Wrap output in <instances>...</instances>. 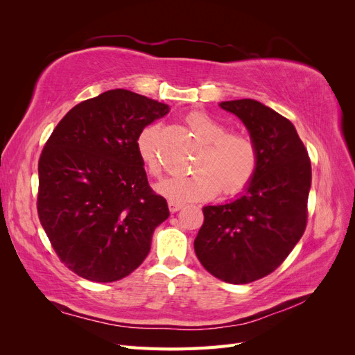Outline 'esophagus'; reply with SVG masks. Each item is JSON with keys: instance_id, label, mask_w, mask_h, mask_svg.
Segmentation results:
<instances>
[{"instance_id": "obj_1", "label": "esophagus", "mask_w": 355, "mask_h": 355, "mask_svg": "<svg viewBox=\"0 0 355 355\" xmlns=\"http://www.w3.org/2000/svg\"><path fill=\"white\" fill-rule=\"evenodd\" d=\"M182 207H184V204L182 202H178V201H168V210L171 213H176L179 211Z\"/></svg>"}]
</instances>
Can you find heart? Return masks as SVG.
<instances>
[{
  "label": "heart",
  "mask_w": 355,
  "mask_h": 355,
  "mask_svg": "<svg viewBox=\"0 0 355 355\" xmlns=\"http://www.w3.org/2000/svg\"><path fill=\"white\" fill-rule=\"evenodd\" d=\"M187 124L204 148L196 161L197 170L158 182L155 189L171 201L206 200L218 194H239L253 179L257 168V148L253 139L240 132H228L227 125L211 115L196 111ZM158 127L149 125L136 141L139 158L153 176H159L163 164L157 154Z\"/></svg>",
  "instance_id": "b5f03b06"
}]
</instances>
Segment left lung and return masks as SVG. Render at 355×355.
<instances>
[{
  "instance_id": "left-lung-1",
  "label": "left lung",
  "mask_w": 355,
  "mask_h": 355,
  "mask_svg": "<svg viewBox=\"0 0 355 355\" xmlns=\"http://www.w3.org/2000/svg\"><path fill=\"white\" fill-rule=\"evenodd\" d=\"M219 106L243 121L259 157L241 197L202 207L194 249L211 275L247 284L275 271L304 235L311 161L295 125L263 103L239 99Z\"/></svg>"
}]
</instances>
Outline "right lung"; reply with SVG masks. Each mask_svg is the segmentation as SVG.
<instances>
[{
	"label": "right lung",
	"mask_w": 355,
	"mask_h": 355,
	"mask_svg": "<svg viewBox=\"0 0 355 355\" xmlns=\"http://www.w3.org/2000/svg\"><path fill=\"white\" fill-rule=\"evenodd\" d=\"M168 111L142 94L108 90L75 105L42 149L38 218L62 263L85 280L133 272L168 218L136 149L144 128Z\"/></svg>",
	"instance_id": "add662e5"
}]
</instances>
